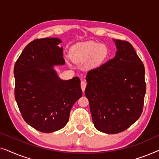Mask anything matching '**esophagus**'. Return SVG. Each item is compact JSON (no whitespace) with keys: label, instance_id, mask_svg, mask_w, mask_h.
<instances>
[{"label":"esophagus","instance_id":"esophagus-1","mask_svg":"<svg viewBox=\"0 0 159 159\" xmlns=\"http://www.w3.org/2000/svg\"><path fill=\"white\" fill-rule=\"evenodd\" d=\"M86 85H87V83L84 81H82L81 82V88L82 91H84L85 90V88H86Z\"/></svg>","mask_w":159,"mask_h":159}]
</instances>
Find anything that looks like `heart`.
Returning <instances> with one entry per match:
<instances>
[{
  "mask_svg": "<svg viewBox=\"0 0 159 159\" xmlns=\"http://www.w3.org/2000/svg\"><path fill=\"white\" fill-rule=\"evenodd\" d=\"M107 46L99 43L88 41L74 45L69 51V56L75 62L83 63L90 60L93 65L101 64L108 56Z\"/></svg>",
  "mask_w": 159,
  "mask_h": 159,
  "instance_id": "b5f03b06",
  "label": "heart"
}]
</instances>
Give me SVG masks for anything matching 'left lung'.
<instances>
[{
  "instance_id": "left-lung-1",
  "label": "left lung",
  "mask_w": 159,
  "mask_h": 159,
  "mask_svg": "<svg viewBox=\"0 0 159 159\" xmlns=\"http://www.w3.org/2000/svg\"><path fill=\"white\" fill-rule=\"evenodd\" d=\"M113 40L114 58L88 71L84 91L95 127L106 134L125 131L140 118L146 90L144 65L134 48Z\"/></svg>"
}]
</instances>
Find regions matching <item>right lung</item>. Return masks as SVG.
Returning a JSON list of instances; mask_svg holds the SVG:
<instances>
[{"instance_id":"add662e5","label":"right lung","mask_w":159,"mask_h":159,"mask_svg":"<svg viewBox=\"0 0 159 159\" xmlns=\"http://www.w3.org/2000/svg\"><path fill=\"white\" fill-rule=\"evenodd\" d=\"M62 41L37 39L23 50L14 66L15 99L23 119L34 129L50 133L62 129L74 104L82 97L80 80H63L54 69L65 64Z\"/></svg>"}]
</instances>
